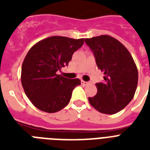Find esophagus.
Instances as JSON below:
<instances>
[{"mask_svg":"<svg viewBox=\"0 0 150 150\" xmlns=\"http://www.w3.org/2000/svg\"><path fill=\"white\" fill-rule=\"evenodd\" d=\"M81 83H82L83 86H86V85L89 84V82H85V81H83V80H82V81H81Z\"/></svg>","mask_w":150,"mask_h":150,"instance_id":"34e87169","label":"esophagus"}]
</instances>
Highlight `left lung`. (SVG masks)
I'll return each mask as SVG.
<instances>
[{
    "instance_id": "obj_1",
    "label": "left lung",
    "mask_w": 150,
    "mask_h": 150,
    "mask_svg": "<svg viewBox=\"0 0 150 150\" xmlns=\"http://www.w3.org/2000/svg\"><path fill=\"white\" fill-rule=\"evenodd\" d=\"M96 65L103 72V82L96 83L97 93L89 103L100 113L116 114L131 102L138 85V69L127 48L108 35L85 39Z\"/></svg>"
}]
</instances>
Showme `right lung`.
Masks as SVG:
<instances>
[{"instance_id":"add662e5","label":"right lung","mask_w":150,"mask_h":150,"mask_svg":"<svg viewBox=\"0 0 150 150\" xmlns=\"http://www.w3.org/2000/svg\"><path fill=\"white\" fill-rule=\"evenodd\" d=\"M83 43L84 39L50 36L36 43L27 53L21 81L27 97L36 108L54 113L68 105L73 89L81 81L57 75V71L68 65Z\"/></svg>"}]
</instances>
